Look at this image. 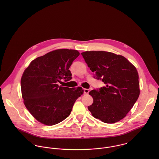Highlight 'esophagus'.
<instances>
[{"label": "esophagus", "mask_w": 159, "mask_h": 159, "mask_svg": "<svg viewBox=\"0 0 159 159\" xmlns=\"http://www.w3.org/2000/svg\"><path fill=\"white\" fill-rule=\"evenodd\" d=\"M89 92V90L88 89H84V93L87 94Z\"/></svg>", "instance_id": "esophagus-1"}]
</instances>
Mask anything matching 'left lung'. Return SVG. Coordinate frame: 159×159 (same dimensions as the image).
Returning a JSON list of instances; mask_svg holds the SVG:
<instances>
[{
    "label": "left lung",
    "mask_w": 159,
    "mask_h": 159,
    "mask_svg": "<svg viewBox=\"0 0 159 159\" xmlns=\"http://www.w3.org/2000/svg\"><path fill=\"white\" fill-rule=\"evenodd\" d=\"M94 78L105 86L93 89L89 94L93 103L88 110L96 119L113 124L125 117L139 95L138 73L125 57L107 51H86L81 53Z\"/></svg>",
    "instance_id": "obj_1"
}]
</instances>
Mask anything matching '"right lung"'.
I'll return each mask as SVG.
<instances>
[{
    "label": "right lung",
    "mask_w": 159,
    "mask_h": 159,
    "mask_svg": "<svg viewBox=\"0 0 159 159\" xmlns=\"http://www.w3.org/2000/svg\"><path fill=\"white\" fill-rule=\"evenodd\" d=\"M80 55L77 50L60 49L33 60L21 80L24 103L34 117L46 125L57 124L70 114L81 87L59 86L61 80L71 79L69 68Z\"/></svg>",
    "instance_id": "1"
}]
</instances>
